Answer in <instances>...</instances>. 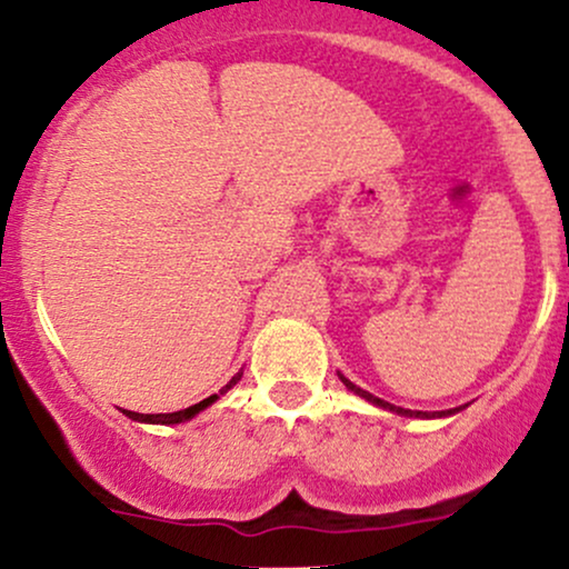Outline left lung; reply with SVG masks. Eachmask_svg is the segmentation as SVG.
<instances>
[{
  "instance_id": "left-lung-1",
  "label": "left lung",
  "mask_w": 569,
  "mask_h": 569,
  "mask_svg": "<svg viewBox=\"0 0 569 569\" xmlns=\"http://www.w3.org/2000/svg\"><path fill=\"white\" fill-rule=\"evenodd\" d=\"M337 375H339V371H337ZM339 380L345 382V388L352 390V393H356V396L367 398V401L375 403V407H380V409H385V411H393V415H401V417H415V420H436V417H452V415H457V411H462V409L468 407V403H466V407H455V409H443V411H415V409H403V407H393V403L382 401V398L371 396L369 390L358 388V385H352L345 375H339Z\"/></svg>"
}]
</instances>
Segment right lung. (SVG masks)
Returning a JSON list of instances; mask_svg holds the SVG:
<instances>
[{"label": "right lung", "instance_id": "obj_1", "mask_svg": "<svg viewBox=\"0 0 569 569\" xmlns=\"http://www.w3.org/2000/svg\"><path fill=\"white\" fill-rule=\"evenodd\" d=\"M240 377H243V369H240L238 375H234L232 380L227 382L224 388H221L217 396H208V398H202L200 403H194V407H189V409H181V411H168V415H139V411H128V409H122V415L130 417V420H136V422H147V426H179V422H187V420H192V417H194V415H200L202 409H208V407H211V403L217 401L219 396H224L227 390L232 388V385H238Z\"/></svg>", "mask_w": 569, "mask_h": 569}]
</instances>
